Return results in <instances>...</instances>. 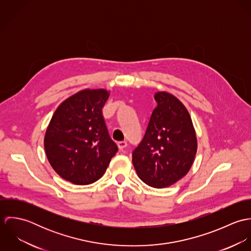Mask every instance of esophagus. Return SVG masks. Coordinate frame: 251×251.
Listing matches in <instances>:
<instances>
[{
    "mask_svg": "<svg viewBox=\"0 0 251 251\" xmlns=\"http://www.w3.org/2000/svg\"><path fill=\"white\" fill-rule=\"evenodd\" d=\"M126 146H127V143H126V141H120V142H118V147H119V149H120L121 151H123L124 149H126Z\"/></svg>",
    "mask_w": 251,
    "mask_h": 251,
    "instance_id": "esophagus-1",
    "label": "esophagus"
}]
</instances>
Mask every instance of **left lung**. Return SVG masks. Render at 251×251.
Returning a JSON list of instances; mask_svg holds the SVG:
<instances>
[{"label":"left lung","instance_id":"obj_1","mask_svg":"<svg viewBox=\"0 0 251 251\" xmlns=\"http://www.w3.org/2000/svg\"><path fill=\"white\" fill-rule=\"evenodd\" d=\"M142 141L132 152L138 177L150 186H170L189 171L197 139L185 106L173 95L157 92Z\"/></svg>","mask_w":251,"mask_h":251}]
</instances>
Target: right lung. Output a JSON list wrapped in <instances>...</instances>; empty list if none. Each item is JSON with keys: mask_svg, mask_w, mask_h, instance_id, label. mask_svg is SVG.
I'll use <instances>...</instances> for the list:
<instances>
[{"mask_svg": "<svg viewBox=\"0 0 251 251\" xmlns=\"http://www.w3.org/2000/svg\"><path fill=\"white\" fill-rule=\"evenodd\" d=\"M109 98L104 89L83 90L62 102L44 136V149L52 168L75 184L100 179L118 151L102 116Z\"/></svg>", "mask_w": 251, "mask_h": 251, "instance_id": "add662e5", "label": "right lung"}]
</instances>
